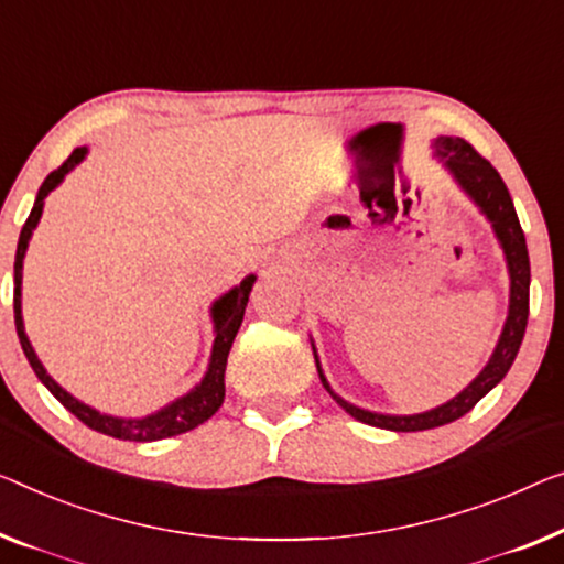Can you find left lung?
<instances>
[{"instance_id": "8db88e82", "label": "left lung", "mask_w": 564, "mask_h": 564, "mask_svg": "<svg viewBox=\"0 0 564 564\" xmlns=\"http://www.w3.org/2000/svg\"><path fill=\"white\" fill-rule=\"evenodd\" d=\"M433 149H435V156L445 164V170L453 174V180L460 184V189L476 202V207L481 209L486 220L491 223L494 232H497L503 258H507V268H509V283H511L509 316H507V324H503L499 344L497 349H494L489 365L478 372L476 380L470 382L464 392H458L453 400L417 415H382V413H369V410L351 405V402L339 398V394L329 388V382H326L322 365H318V357L314 351L318 377H322V384L326 388V392L336 400V405H341L351 417L359 420V423L384 427V431H394V433L431 431V427L453 423V420L464 417L468 410H474L476 402L481 400L486 392L497 388L503 377H507L519 347H522V339L527 332V316H529V253H527L522 225H519L514 202L509 197L507 184H503L499 172L494 170V166L464 139L438 137L433 141Z\"/></svg>"}]
</instances>
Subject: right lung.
Listing matches in <instances>:
<instances>
[{
    "label": "right lung",
    "instance_id": "right-lung-1",
    "mask_svg": "<svg viewBox=\"0 0 564 564\" xmlns=\"http://www.w3.org/2000/svg\"><path fill=\"white\" fill-rule=\"evenodd\" d=\"M88 149L78 147L73 151L65 162L57 166L55 172L47 174V180L42 182V187L35 197V207L28 217V223L22 225L20 232V242H17V256H14V326H17V336H20L22 351L28 357L30 367L35 369L37 380L45 384V388L61 400V405L70 410V413L86 423L94 431L111 435V438L119 441H137V443H151V441H162V438H172V435L187 433L192 427H197L205 423V420L213 417L217 410H220L223 400H225V367H228V355L232 347L235 334H238L240 324H242V314H246L248 306V296L250 289H253L256 275H248L242 279L240 285H235L225 296H220L213 304V322H215V344H213V357H209V367L202 382L195 390H189L182 398H176L170 405L156 410L147 417H113L106 413H98L96 408L86 405V402L75 400L70 392H65L61 384H57L53 377L47 375V369L42 367V362L32 349V344L24 334V322H22V260L24 253H28V242L32 238V230L37 228L40 217H42V207H45V197L53 192L57 184L65 180L67 172H73L83 159H86Z\"/></svg>",
    "mask_w": 564,
    "mask_h": 564
}]
</instances>
